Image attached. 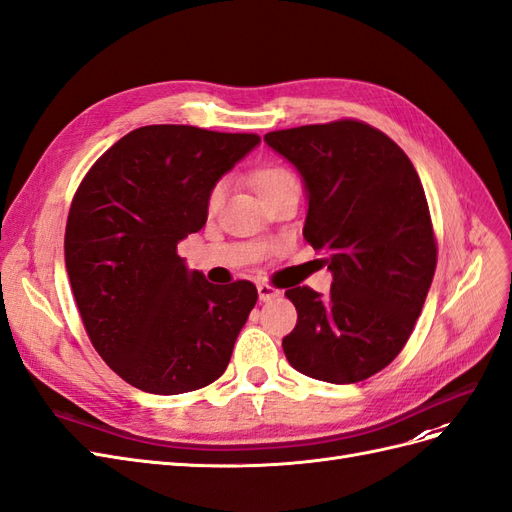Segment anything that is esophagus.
<instances>
[{"label": "esophagus", "instance_id": "esophagus-1", "mask_svg": "<svg viewBox=\"0 0 512 512\" xmlns=\"http://www.w3.org/2000/svg\"><path fill=\"white\" fill-rule=\"evenodd\" d=\"M257 296H259V300H261V302H268V300L279 298V296H281V291H279V289H274V287H272V285H268V283H261V285H257Z\"/></svg>", "mask_w": 512, "mask_h": 512}]
</instances>
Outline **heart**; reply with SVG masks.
<instances>
[{"instance_id":"b5f03b06","label":"heart","mask_w":512,"mask_h":512,"mask_svg":"<svg viewBox=\"0 0 512 512\" xmlns=\"http://www.w3.org/2000/svg\"><path fill=\"white\" fill-rule=\"evenodd\" d=\"M253 186L257 195H266L270 191H274V188H279L283 184H289V182H296V175L291 173L289 169L285 167H279V165H266V167H259L253 175ZM223 199V184L214 186V191L210 193V208H216L218 203H221Z\"/></svg>"}]
</instances>
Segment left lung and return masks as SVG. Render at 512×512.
<instances>
[{
    "mask_svg": "<svg viewBox=\"0 0 512 512\" xmlns=\"http://www.w3.org/2000/svg\"><path fill=\"white\" fill-rule=\"evenodd\" d=\"M264 141L300 173L302 233L332 272L328 296L285 291L298 324L283 352L319 382H362L399 356L433 281L437 246L418 173L382 130L354 120L274 130Z\"/></svg>",
    "mask_w": 512,
    "mask_h": 512,
    "instance_id": "left-lung-1",
    "label": "left lung"
}]
</instances>
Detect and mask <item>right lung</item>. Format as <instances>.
<instances>
[{"label":"right lung","mask_w":512,"mask_h":512,"mask_svg":"<svg viewBox=\"0 0 512 512\" xmlns=\"http://www.w3.org/2000/svg\"><path fill=\"white\" fill-rule=\"evenodd\" d=\"M259 141L143 126L83 178L66 223L68 279L96 352L130 386L182 394L225 373L257 289L208 283L178 244L206 225L216 182Z\"/></svg>","instance_id":"add662e5"}]
</instances>
